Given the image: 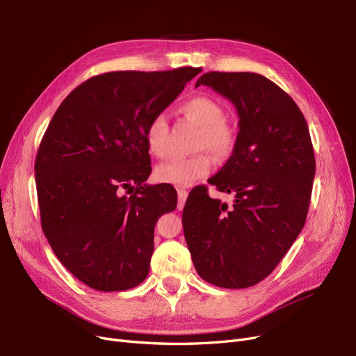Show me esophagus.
Listing matches in <instances>:
<instances>
[{
	"instance_id": "1",
	"label": "esophagus",
	"mask_w": 356,
	"mask_h": 356,
	"mask_svg": "<svg viewBox=\"0 0 356 356\" xmlns=\"http://www.w3.org/2000/svg\"><path fill=\"white\" fill-rule=\"evenodd\" d=\"M188 193H189V192H188L186 189H179V191H177V196H179V209H181L183 205H184V202H186Z\"/></svg>"
}]
</instances>
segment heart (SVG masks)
Instances as JSON below:
<instances>
[{"label": "heart", "mask_w": 356, "mask_h": 356, "mask_svg": "<svg viewBox=\"0 0 356 356\" xmlns=\"http://www.w3.org/2000/svg\"><path fill=\"white\" fill-rule=\"evenodd\" d=\"M181 112L199 127L196 149H207L216 160L227 159L236 147V132L225 122L224 107L208 96H195L184 102ZM167 119L164 115L154 116L145 131L147 147L152 156L164 157L167 154ZM211 172V160L207 154L188 159L161 163L156 168V179L175 188H189Z\"/></svg>", "instance_id": "heart-1"}]
</instances>
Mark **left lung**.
I'll return each mask as SVG.
<instances>
[{"label":"left lung","mask_w":356,"mask_h":356,"mask_svg":"<svg viewBox=\"0 0 356 356\" xmlns=\"http://www.w3.org/2000/svg\"><path fill=\"white\" fill-rule=\"evenodd\" d=\"M199 86L233 102L238 113L233 154L211 179L234 202L197 188L183 209L184 238L204 281L249 288L272 273L305 224L316 175L310 131L297 103L264 75L211 71Z\"/></svg>","instance_id":"1"}]
</instances>
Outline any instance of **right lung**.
<instances>
[{
  "label": "right lung",
  "instance_id": "obj_1",
  "mask_svg": "<svg viewBox=\"0 0 356 356\" xmlns=\"http://www.w3.org/2000/svg\"><path fill=\"white\" fill-rule=\"evenodd\" d=\"M200 71L100 74L55 112L35 163L40 222L60 264L87 286L125 291L147 277L154 227L177 196L173 186L144 184L145 131Z\"/></svg>",
  "mask_w": 356,
  "mask_h": 356
}]
</instances>
